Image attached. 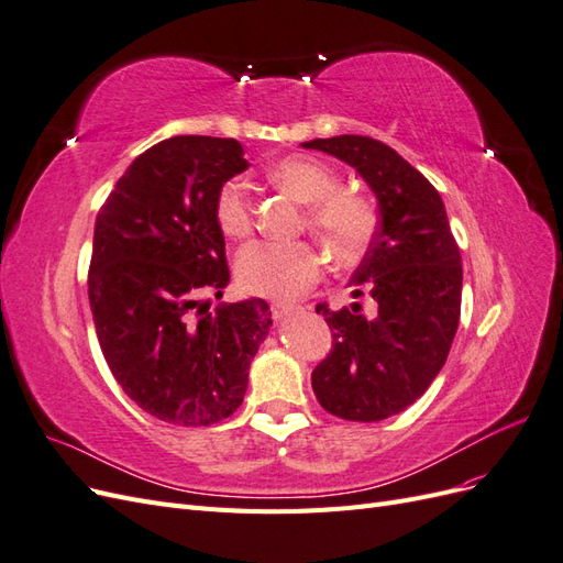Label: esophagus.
Returning <instances> with one entry per match:
<instances>
[{
  "label": "esophagus",
  "instance_id": "esophagus-1",
  "mask_svg": "<svg viewBox=\"0 0 563 563\" xmlns=\"http://www.w3.org/2000/svg\"><path fill=\"white\" fill-rule=\"evenodd\" d=\"M294 310H296V305H291V302H272L269 305V312H272V317H275L277 321L288 317Z\"/></svg>",
  "mask_w": 563,
  "mask_h": 563
}]
</instances>
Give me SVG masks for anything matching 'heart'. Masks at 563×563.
Returning a JSON list of instances; mask_svg holds the SVG:
<instances>
[{
  "label": "heart",
  "mask_w": 563,
  "mask_h": 563,
  "mask_svg": "<svg viewBox=\"0 0 563 563\" xmlns=\"http://www.w3.org/2000/svg\"><path fill=\"white\" fill-rule=\"evenodd\" d=\"M267 180L308 203V228L338 263L360 261L376 230L371 203L345 190L329 164L310 157H288L267 168ZM218 228L230 240L253 230V207L244 183L230 180L216 197ZM321 253L308 242H255L236 258V282L246 294L263 298H296L319 279Z\"/></svg>",
  "instance_id": "1"
}]
</instances>
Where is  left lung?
Segmentation results:
<instances>
[{
  "label": "left lung",
  "instance_id": "8db88e82",
  "mask_svg": "<svg viewBox=\"0 0 563 563\" xmlns=\"http://www.w3.org/2000/svg\"><path fill=\"white\" fill-rule=\"evenodd\" d=\"M350 164L378 199L376 236L354 269L352 296L362 305L329 310L333 350L312 371L317 401L329 413L376 422L401 413L432 385L453 343L463 296V263L434 185L397 150L368 135H333L302 143Z\"/></svg>",
  "mask_w": 563,
  "mask_h": 563
}]
</instances>
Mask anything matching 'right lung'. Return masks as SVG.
Listing matches in <instances>:
<instances>
[{"label": "right lung", "mask_w": 563, "mask_h": 563, "mask_svg": "<svg viewBox=\"0 0 563 563\" xmlns=\"http://www.w3.org/2000/svg\"><path fill=\"white\" fill-rule=\"evenodd\" d=\"M249 168L234 139L174 135L135 157L96 216L89 302L114 380L145 413L207 428L244 401L272 327L261 298L230 284L216 197Z\"/></svg>", "instance_id": "1"}]
</instances>
